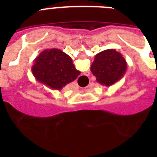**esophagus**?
Returning a JSON list of instances; mask_svg holds the SVG:
<instances>
[{
	"instance_id": "1",
	"label": "esophagus",
	"mask_w": 157,
	"mask_h": 157,
	"mask_svg": "<svg viewBox=\"0 0 157 157\" xmlns=\"http://www.w3.org/2000/svg\"><path fill=\"white\" fill-rule=\"evenodd\" d=\"M85 76H90V72H89V71H86V73H85Z\"/></svg>"
}]
</instances>
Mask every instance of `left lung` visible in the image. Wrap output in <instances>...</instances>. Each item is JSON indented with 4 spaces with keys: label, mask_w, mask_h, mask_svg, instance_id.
Instances as JSON below:
<instances>
[{
    "label": "left lung",
    "mask_w": 157,
    "mask_h": 157,
    "mask_svg": "<svg viewBox=\"0 0 157 157\" xmlns=\"http://www.w3.org/2000/svg\"><path fill=\"white\" fill-rule=\"evenodd\" d=\"M127 63L121 53L115 50H103L96 54L90 71L97 82L105 86L117 83L124 76Z\"/></svg>",
    "instance_id": "8db88e82"
}]
</instances>
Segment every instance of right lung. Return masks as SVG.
<instances>
[{
    "label": "right lung",
    "mask_w": 157,
    "mask_h": 157,
    "mask_svg": "<svg viewBox=\"0 0 157 157\" xmlns=\"http://www.w3.org/2000/svg\"><path fill=\"white\" fill-rule=\"evenodd\" d=\"M33 76L52 90H60L81 74L71 57L59 49L43 50L32 67Z\"/></svg>",
    "instance_id": "right-lung-1"
}]
</instances>
